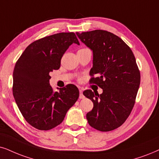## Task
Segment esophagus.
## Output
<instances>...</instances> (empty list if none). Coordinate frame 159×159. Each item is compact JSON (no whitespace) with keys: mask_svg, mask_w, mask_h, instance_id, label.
<instances>
[{"mask_svg":"<svg viewBox=\"0 0 159 159\" xmlns=\"http://www.w3.org/2000/svg\"><path fill=\"white\" fill-rule=\"evenodd\" d=\"M79 92H80V94H79V98L80 99H83L84 98V94H83V89H79Z\"/></svg>","mask_w":159,"mask_h":159,"instance_id":"34e87169","label":"esophagus"}]
</instances>
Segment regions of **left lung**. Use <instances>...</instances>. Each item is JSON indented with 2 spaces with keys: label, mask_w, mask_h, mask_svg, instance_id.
Returning a JSON list of instances; mask_svg holds the SVG:
<instances>
[{
  "label": "left lung",
  "mask_w": 159,
  "mask_h": 159,
  "mask_svg": "<svg viewBox=\"0 0 159 159\" xmlns=\"http://www.w3.org/2000/svg\"><path fill=\"white\" fill-rule=\"evenodd\" d=\"M77 35L93 51L91 83L103 89L100 94L91 89L83 92L93 102L86 119L94 129L113 130L125 122L135 104L141 78L135 56L121 38L109 31L94 30Z\"/></svg>",
  "instance_id": "left-lung-1"
}]
</instances>
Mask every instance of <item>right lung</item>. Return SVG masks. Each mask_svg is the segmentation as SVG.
I'll list each match as a JSON object with an SVG mask.
<instances>
[{
  "label": "right lung",
  "mask_w": 159,
  "mask_h": 159,
  "mask_svg": "<svg viewBox=\"0 0 159 159\" xmlns=\"http://www.w3.org/2000/svg\"><path fill=\"white\" fill-rule=\"evenodd\" d=\"M73 43L79 45L75 34L59 33L32 43L16 62L12 92L22 115L28 123L41 130L61 124L78 97L73 84L53 91L50 73L59 69L64 53Z\"/></svg>",
  "instance_id": "right-lung-1"
}]
</instances>
